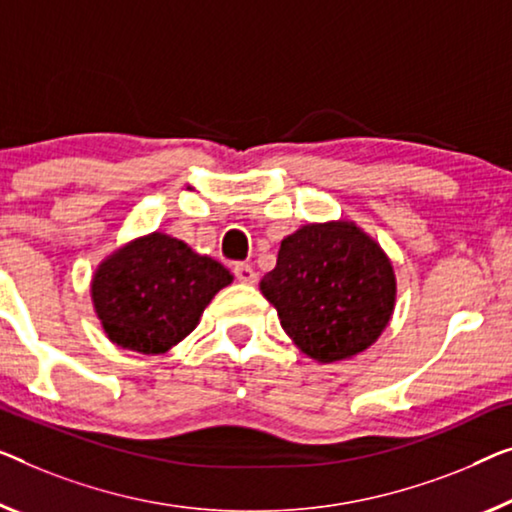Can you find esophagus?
Masks as SVG:
<instances>
[{
	"label": "esophagus",
	"instance_id": "obj_1",
	"mask_svg": "<svg viewBox=\"0 0 512 512\" xmlns=\"http://www.w3.org/2000/svg\"><path fill=\"white\" fill-rule=\"evenodd\" d=\"M234 276H236V280L243 282V285H255V282H257V271L246 262H236L234 264Z\"/></svg>",
	"mask_w": 512,
	"mask_h": 512
}]
</instances>
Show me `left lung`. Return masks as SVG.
Returning a JSON list of instances; mask_svg holds the SVG:
<instances>
[{
	"label": "left lung",
	"mask_w": 512,
	"mask_h": 512,
	"mask_svg": "<svg viewBox=\"0 0 512 512\" xmlns=\"http://www.w3.org/2000/svg\"><path fill=\"white\" fill-rule=\"evenodd\" d=\"M259 289L294 345L319 363L368 349L395 308L391 259L345 220L303 225L282 239Z\"/></svg>",
	"instance_id": "obj_1"
}]
</instances>
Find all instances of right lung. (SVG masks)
Wrapping results in <instances>:
<instances>
[{
  "instance_id": "obj_1",
  "label": "right lung",
  "mask_w": 512,
  "mask_h": 512,
  "mask_svg": "<svg viewBox=\"0 0 512 512\" xmlns=\"http://www.w3.org/2000/svg\"><path fill=\"white\" fill-rule=\"evenodd\" d=\"M230 282V271L216 259L154 232L98 266L91 299L114 345L163 354L195 329L204 308Z\"/></svg>"
}]
</instances>
